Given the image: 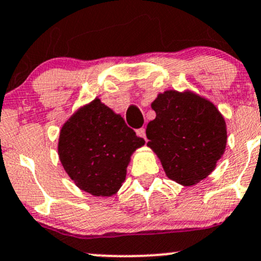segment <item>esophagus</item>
I'll return each instance as SVG.
<instances>
[{
    "instance_id": "34e87169",
    "label": "esophagus",
    "mask_w": 261,
    "mask_h": 261,
    "mask_svg": "<svg viewBox=\"0 0 261 261\" xmlns=\"http://www.w3.org/2000/svg\"><path fill=\"white\" fill-rule=\"evenodd\" d=\"M137 136L146 140V134H145V129H144V128H139V129H137Z\"/></svg>"
}]
</instances>
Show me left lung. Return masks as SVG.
Listing matches in <instances>:
<instances>
[{
    "label": "left lung",
    "instance_id": "1",
    "mask_svg": "<svg viewBox=\"0 0 261 261\" xmlns=\"http://www.w3.org/2000/svg\"><path fill=\"white\" fill-rule=\"evenodd\" d=\"M151 109L156 117L146 127L150 146L166 176L193 186L215 170L227 143L225 118L213 102L192 91L159 94Z\"/></svg>",
    "mask_w": 261,
    "mask_h": 261
}]
</instances>
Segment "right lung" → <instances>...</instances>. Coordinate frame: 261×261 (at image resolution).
Here are the masks:
<instances>
[{
  "label": "right lung",
  "mask_w": 261,
  "mask_h": 261,
  "mask_svg": "<svg viewBox=\"0 0 261 261\" xmlns=\"http://www.w3.org/2000/svg\"><path fill=\"white\" fill-rule=\"evenodd\" d=\"M144 144L121 116L95 99L63 124L58 156L78 188L111 197L124 182L130 155Z\"/></svg>",
  "instance_id": "add662e5"
}]
</instances>
